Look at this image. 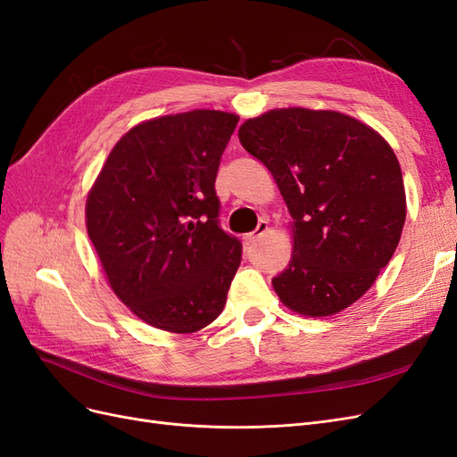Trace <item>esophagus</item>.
<instances>
[{
	"label": "esophagus",
	"mask_w": 457,
	"mask_h": 457,
	"mask_svg": "<svg viewBox=\"0 0 457 457\" xmlns=\"http://www.w3.org/2000/svg\"><path fill=\"white\" fill-rule=\"evenodd\" d=\"M268 221L266 220H260L258 221V226H256V229L253 231V233H246V236L243 237V241H245V245H253V243H256L258 241V237L260 236H264V233L268 231Z\"/></svg>",
	"instance_id": "1"
}]
</instances>
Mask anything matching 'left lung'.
Wrapping results in <instances>:
<instances>
[{
  "instance_id": "left-lung-1",
  "label": "left lung",
  "mask_w": 457,
  "mask_h": 457,
  "mask_svg": "<svg viewBox=\"0 0 457 457\" xmlns=\"http://www.w3.org/2000/svg\"><path fill=\"white\" fill-rule=\"evenodd\" d=\"M291 214L293 254L271 279L296 314L333 316L370 291L393 258L406 191L386 139L337 111L271 109L239 128Z\"/></svg>"
}]
</instances>
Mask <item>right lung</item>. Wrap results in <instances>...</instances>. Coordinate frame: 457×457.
<instances>
[{
    "instance_id": "add662e5",
    "label": "right lung",
    "mask_w": 457,
    "mask_h": 457,
    "mask_svg": "<svg viewBox=\"0 0 457 457\" xmlns=\"http://www.w3.org/2000/svg\"><path fill=\"white\" fill-rule=\"evenodd\" d=\"M237 122L211 109L139 122L87 193V236L111 289L156 329L201 331L226 306L241 243L218 226L214 181Z\"/></svg>"
}]
</instances>
